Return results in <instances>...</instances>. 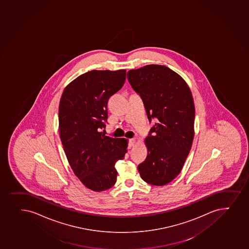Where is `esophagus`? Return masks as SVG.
Instances as JSON below:
<instances>
[{
	"instance_id": "esophagus-1",
	"label": "esophagus",
	"mask_w": 249,
	"mask_h": 249,
	"mask_svg": "<svg viewBox=\"0 0 249 249\" xmlns=\"http://www.w3.org/2000/svg\"><path fill=\"white\" fill-rule=\"evenodd\" d=\"M135 142H136V140H135V138H131L129 140L128 143V147L129 148H131L133 145H134Z\"/></svg>"
}]
</instances>
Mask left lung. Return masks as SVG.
<instances>
[{
  "mask_svg": "<svg viewBox=\"0 0 249 249\" xmlns=\"http://www.w3.org/2000/svg\"><path fill=\"white\" fill-rule=\"evenodd\" d=\"M127 79L142 99L149 122H157L145 139L148 154L138 171L146 183L165 185L180 173L191 149L193 97L184 79L164 65L130 70Z\"/></svg>",
  "mask_w": 249,
  "mask_h": 249,
  "instance_id": "left-lung-1",
  "label": "left lung"
}]
</instances>
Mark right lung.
Listing matches in <instances>:
<instances>
[{
    "label": "right lung",
    "instance_id": "obj_1",
    "mask_svg": "<svg viewBox=\"0 0 249 249\" xmlns=\"http://www.w3.org/2000/svg\"><path fill=\"white\" fill-rule=\"evenodd\" d=\"M125 80V70H92L71 82L59 103V135L69 163L80 181L97 192L114 185L115 164L126 152V139L100 132L107 123L108 98Z\"/></svg>",
    "mask_w": 249,
    "mask_h": 249
}]
</instances>
